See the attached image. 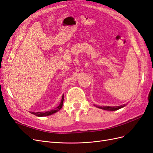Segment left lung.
Returning a JSON list of instances; mask_svg holds the SVG:
<instances>
[{
    "label": "left lung",
    "mask_w": 153,
    "mask_h": 153,
    "mask_svg": "<svg viewBox=\"0 0 153 153\" xmlns=\"http://www.w3.org/2000/svg\"><path fill=\"white\" fill-rule=\"evenodd\" d=\"M95 106H96V107H98L99 108H101V109H103V110H110V111H114V110H119L120 108H121L123 107H124V106H125V105H121V106H96V105H94Z\"/></svg>",
    "instance_id": "left-lung-1"
}]
</instances>
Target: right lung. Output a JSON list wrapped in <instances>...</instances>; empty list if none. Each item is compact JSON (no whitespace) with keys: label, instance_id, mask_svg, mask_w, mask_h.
<instances>
[{"label":"right lung","instance_id":"add662e5","mask_svg":"<svg viewBox=\"0 0 153 153\" xmlns=\"http://www.w3.org/2000/svg\"><path fill=\"white\" fill-rule=\"evenodd\" d=\"M63 101H64V95H62L61 102L60 103L59 105L57 106V107H56L55 108H54L52 110H50V111H47V112H30V113L36 115V116H38V117H43V116H47V115H52V114H53L55 112H58L59 110H60L62 108V105H63Z\"/></svg>","mask_w":153,"mask_h":153}]
</instances>
